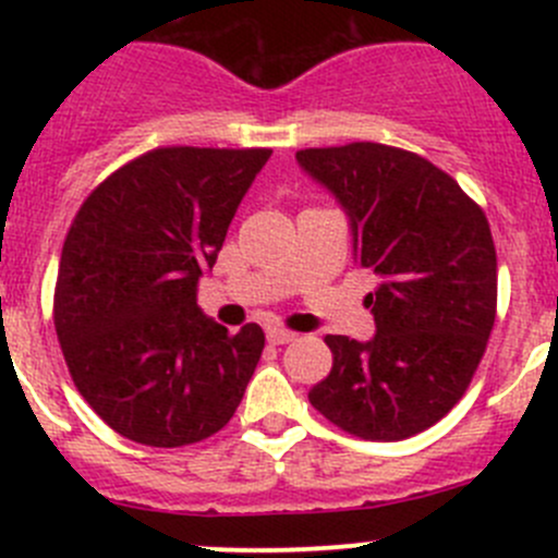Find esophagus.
<instances>
[{
  "label": "esophagus",
  "instance_id": "esophagus-1",
  "mask_svg": "<svg viewBox=\"0 0 558 558\" xmlns=\"http://www.w3.org/2000/svg\"><path fill=\"white\" fill-rule=\"evenodd\" d=\"M296 331H289V329H269L267 331V342L269 345H289V342L296 340Z\"/></svg>",
  "mask_w": 558,
  "mask_h": 558
}]
</instances>
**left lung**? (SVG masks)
Returning a JSON list of instances; mask_svg holds the SVG:
<instances>
[{
	"label": "left lung",
	"mask_w": 558,
	"mask_h": 558,
	"mask_svg": "<svg viewBox=\"0 0 558 558\" xmlns=\"http://www.w3.org/2000/svg\"><path fill=\"white\" fill-rule=\"evenodd\" d=\"M340 199L359 264L378 275L367 294L378 335H326L331 373L311 404L362 440L429 429L464 397L497 318V251L486 213L448 172L413 150L348 143L296 150Z\"/></svg>",
	"instance_id": "obj_1"
}]
</instances>
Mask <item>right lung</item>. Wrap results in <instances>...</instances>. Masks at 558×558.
I'll list each match as a JSON object with an SVG mask.
<instances>
[{
	"instance_id": "add662e5",
	"label": "right lung",
	"mask_w": 558,
	"mask_h": 558,
	"mask_svg": "<svg viewBox=\"0 0 558 558\" xmlns=\"http://www.w3.org/2000/svg\"><path fill=\"white\" fill-rule=\"evenodd\" d=\"M269 148L167 145L86 196L61 247L53 326L94 413L126 440L180 448L229 424L264 351L196 305Z\"/></svg>"
}]
</instances>
